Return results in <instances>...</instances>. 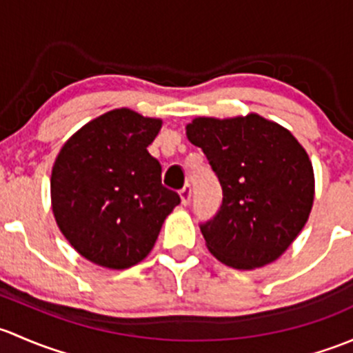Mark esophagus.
Returning a JSON list of instances; mask_svg holds the SVG:
<instances>
[{
	"instance_id": "34e87169",
	"label": "esophagus",
	"mask_w": 353,
	"mask_h": 353,
	"mask_svg": "<svg viewBox=\"0 0 353 353\" xmlns=\"http://www.w3.org/2000/svg\"><path fill=\"white\" fill-rule=\"evenodd\" d=\"M180 197H181V203H183V205H188V203H190V197H192L190 185H185V187L181 188Z\"/></svg>"
}]
</instances>
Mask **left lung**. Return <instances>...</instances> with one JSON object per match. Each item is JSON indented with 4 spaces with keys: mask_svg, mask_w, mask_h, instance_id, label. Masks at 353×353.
I'll use <instances>...</instances> for the list:
<instances>
[{
    "mask_svg": "<svg viewBox=\"0 0 353 353\" xmlns=\"http://www.w3.org/2000/svg\"><path fill=\"white\" fill-rule=\"evenodd\" d=\"M187 137L203 151L223 187L221 209L201 224L209 252L238 270L277 260L307 223L314 201L306 150L258 114L197 117L187 125Z\"/></svg>",
    "mask_w": 353,
    "mask_h": 353,
    "instance_id": "obj_1",
    "label": "left lung"
}]
</instances>
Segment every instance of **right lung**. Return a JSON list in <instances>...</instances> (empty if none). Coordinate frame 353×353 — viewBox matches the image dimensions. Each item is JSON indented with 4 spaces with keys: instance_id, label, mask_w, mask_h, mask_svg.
<instances>
[{
    "instance_id": "add662e5",
    "label": "right lung",
    "mask_w": 353,
    "mask_h": 353,
    "mask_svg": "<svg viewBox=\"0 0 353 353\" xmlns=\"http://www.w3.org/2000/svg\"><path fill=\"white\" fill-rule=\"evenodd\" d=\"M159 119L115 108L93 119L61 148L50 176L52 212L69 245L100 267L129 268L154 246L180 203L161 183L148 146Z\"/></svg>"
}]
</instances>
